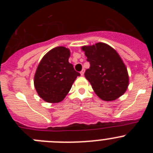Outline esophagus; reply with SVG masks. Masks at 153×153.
<instances>
[{
    "instance_id": "obj_1",
    "label": "esophagus",
    "mask_w": 153,
    "mask_h": 153,
    "mask_svg": "<svg viewBox=\"0 0 153 153\" xmlns=\"http://www.w3.org/2000/svg\"><path fill=\"white\" fill-rule=\"evenodd\" d=\"M80 74H81V76H83V74H84V69H83V70H81Z\"/></svg>"
}]
</instances>
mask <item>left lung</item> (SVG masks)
<instances>
[{"label": "left lung", "mask_w": 153, "mask_h": 153, "mask_svg": "<svg viewBox=\"0 0 153 153\" xmlns=\"http://www.w3.org/2000/svg\"><path fill=\"white\" fill-rule=\"evenodd\" d=\"M86 60L90 63L84 75L101 100H115L121 97L129 85V76L125 64L113 47L104 43L84 46Z\"/></svg>", "instance_id": "left-lung-1"}]
</instances>
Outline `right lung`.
Wrapping results in <instances>:
<instances>
[{"label": "right lung", "instance_id": "add662e5", "mask_svg": "<svg viewBox=\"0 0 153 153\" xmlns=\"http://www.w3.org/2000/svg\"><path fill=\"white\" fill-rule=\"evenodd\" d=\"M70 50L55 47L46 53L34 76V86L40 97L47 102L62 101L70 90L76 78L80 76L69 63Z\"/></svg>", "mask_w": 153, "mask_h": 153}]
</instances>
